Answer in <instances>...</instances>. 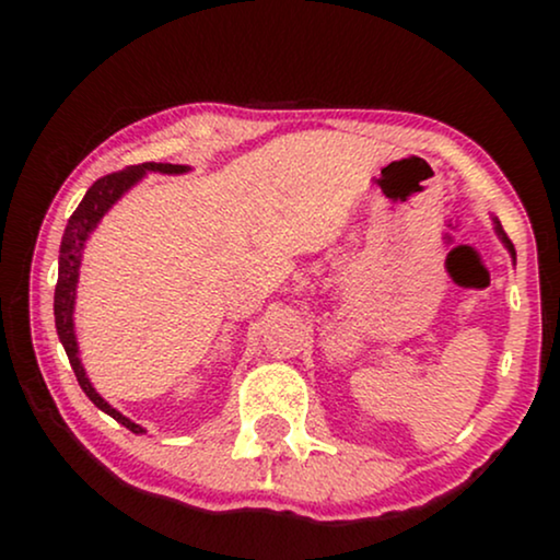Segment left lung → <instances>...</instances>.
Here are the masks:
<instances>
[{
    "label": "left lung",
    "mask_w": 560,
    "mask_h": 560,
    "mask_svg": "<svg viewBox=\"0 0 560 560\" xmlns=\"http://www.w3.org/2000/svg\"><path fill=\"white\" fill-rule=\"evenodd\" d=\"M492 221H494V232H497V236H500V242L504 244V247H508V252H510V257H512V262H515V247H512V242L508 240V234H504V229H502V224H500V219L497 217H492Z\"/></svg>",
    "instance_id": "8db88e82"
}]
</instances>
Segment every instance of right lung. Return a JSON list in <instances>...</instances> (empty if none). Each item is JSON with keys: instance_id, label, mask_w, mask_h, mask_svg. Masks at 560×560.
Segmentation results:
<instances>
[{"instance_id": "right-lung-1", "label": "right lung", "mask_w": 560, "mask_h": 560, "mask_svg": "<svg viewBox=\"0 0 560 560\" xmlns=\"http://www.w3.org/2000/svg\"><path fill=\"white\" fill-rule=\"evenodd\" d=\"M188 165H171V163H142V165H129L125 171L104 175L98 178L94 186L86 190L79 209L73 211V217L68 219L63 242H60V257H58V285H56V301H52V311H56V328L58 339L63 343L68 362H71L75 380L91 402L96 405L98 410H104L106 416H112L117 423L129 428L132 433H148L140 423L121 416L117 408H112L109 402L104 400L102 395L96 393L91 380L86 377V370H83L81 357H79V341H75V324H73V311H75V288H79V270H81V257L83 247H86L89 236L98 226V221L104 219V213L112 209L114 203L119 201L121 196L127 194L129 188L137 186L148 173H163V175H180L188 173Z\"/></svg>"}]
</instances>
